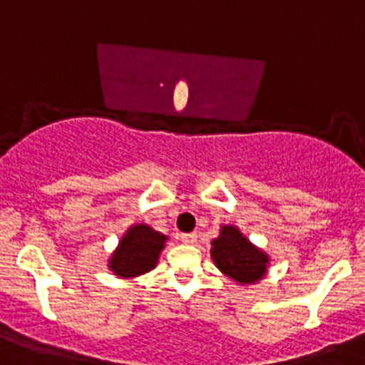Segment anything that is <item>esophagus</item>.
I'll return each instance as SVG.
<instances>
[{"label": "esophagus", "mask_w": 365, "mask_h": 365, "mask_svg": "<svg viewBox=\"0 0 365 365\" xmlns=\"http://www.w3.org/2000/svg\"><path fill=\"white\" fill-rule=\"evenodd\" d=\"M180 240H182L185 245H192V243H196V240H198V234L196 232L180 234Z\"/></svg>", "instance_id": "1"}]
</instances>
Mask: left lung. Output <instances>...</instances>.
<instances>
[{
	"label": "left lung",
	"instance_id": "8db88e82",
	"mask_svg": "<svg viewBox=\"0 0 365 365\" xmlns=\"http://www.w3.org/2000/svg\"><path fill=\"white\" fill-rule=\"evenodd\" d=\"M210 245V257L217 270L240 284H254L268 272L270 255L255 247L234 225H223L220 236Z\"/></svg>",
	"mask_w": 365,
	"mask_h": 365
}]
</instances>
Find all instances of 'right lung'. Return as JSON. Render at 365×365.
Wrapping results in <instances>:
<instances>
[{
	"instance_id": "1",
	"label": "right lung",
	"mask_w": 365,
	"mask_h": 365,
	"mask_svg": "<svg viewBox=\"0 0 365 365\" xmlns=\"http://www.w3.org/2000/svg\"><path fill=\"white\" fill-rule=\"evenodd\" d=\"M169 237L145 223L131 225L108 259V268L120 279H133L156 268Z\"/></svg>"
}]
</instances>
